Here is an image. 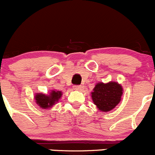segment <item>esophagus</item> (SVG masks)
Here are the masks:
<instances>
[{"label":"esophagus","mask_w":155,"mask_h":155,"mask_svg":"<svg viewBox=\"0 0 155 155\" xmlns=\"http://www.w3.org/2000/svg\"><path fill=\"white\" fill-rule=\"evenodd\" d=\"M74 89L75 90H81V86H74Z\"/></svg>","instance_id":"esophagus-1"}]
</instances>
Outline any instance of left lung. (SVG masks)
<instances>
[{"label": "left lung", "mask_w": 155, "mask_h": 155, "mask_svg": "<svg viewBox=\"0 0 155 155\" xmlns=\"http://www.w3.org/2000/svg\"><path fill=\"white\" fill-rule=\"evenodd\" d=\"M123 88L115 81L97 83L91 92L92 101L98 110L110 112L114 109L122 100Z\"/></svg>", "instance_id": "1"}]
</instances>
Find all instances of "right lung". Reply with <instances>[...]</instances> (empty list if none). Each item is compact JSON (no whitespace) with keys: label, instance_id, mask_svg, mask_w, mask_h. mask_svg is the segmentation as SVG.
<instances>
[{"label":"right lung","instance_id":"obj_1","mask_svg":"<svg viewBox=\"0 0 155 155\" xmlns=\"http://www.w3.org/2000/svg\"><path fill=\"white\" fill-rule=\"evenodd\" d=\"M63 92L57 90H51L49 94L36 93L34 99L36 103L42 109H50L51 107L55 105L59 100L61 98Z\"/></svg>","mask_w":155,"mask_h":155}]
</instances>
